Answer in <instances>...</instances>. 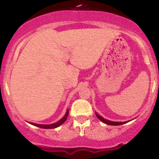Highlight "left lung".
I'll return each mask as SVG.
<instances>
[{
    "label": "left lung",
    "mask_w": 159,
    "mask_h": 159,
    "mask_svg": "<svg viewBox=\"0 0 159 159\" xmlns=\"http://www.w3.org/2000/svg\"><path fill=\"white\" fill-rule=\"evenodd\" d=\"M96 116L98 117V119L99 120H101L102 122L105 124H107V125H123L124 123H128L129 121H125V122H114V121H110V120H107L106 119H105V118H103L102 116H101L100 115H98V114H96Z\"/></svg>",
    "instance_id": "obj_1"
}]
</instances>
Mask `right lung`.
I'll use <instances>...</instances> for the list:
<instances>
[{
    "label": "right lung",
    "mask_w": 159,
    "mask_h": 159,
    "mask_svg": "<svg viewBox=\"0 0 159 159\" xmlns=\"http://www.w3.org/2000/svg\"><path fill=\"white\" fill-rule=\"evenodd\" d=\"M68 115H69V110H67L66 113V114L64 115V116H63L62 119H61L59 121H57L55 123L49 124V125H45V124H37V123H29L32 124V125H35V126L42 128V129H55V128L60 126V125H62V124L64 123L66 120V118L68 117Z\"/></svg>",
    "instance_id": "right-lung-1"
}]
</instances>
